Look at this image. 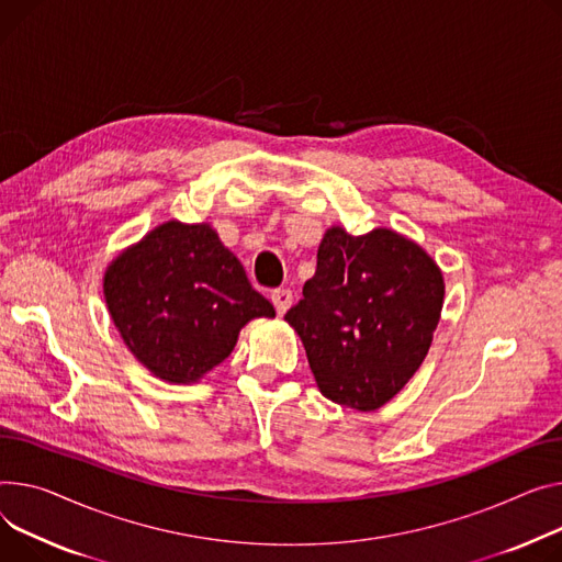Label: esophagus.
Here are the masks:
<instances>
[{
  "label": "esophagus",
  "mask_w": 562,
  "mask_h": 562,
  "mask_svg": "<svg viewBox=\"0 0 562 562\" xmlns=\"http://www.w3.org/2000/svg\"><path fill=\"white\" fill-rule=\"evenodd\" d=\"M271 303H273L276 312L282 316V314H286V310H289L291 303H293V293H291L289 289H276V291L271 293Z\"/></svg>",
  "instance_id": "obj_1"
}]
</instances>
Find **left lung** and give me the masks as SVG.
Masks as SVG:
<instances>
[{
	"instance_id": "1",
	"label": "left lung",
	"mask_w": 562,
	"mask_h": 562,
	"mask_svg": "<svg viewBox=\"0 0 562 562\" xmlns=\"http://www.w3.org/2000/svg\"><path fill=\"white\" fill-rule=\"evenodd\" d=\"M445 282L436 261L395 231L331 226L303 301L284 321L305 346L321 393L357 411L393 400L425 361Z\"/></svg>"
}]
</instances>
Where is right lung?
Masks as SVG:
<instances>
[{
    "label": "right lung",
    "instance_id": "add662e5",
    "mask_svg": "<svg viewBox=\"0 0 562 562\" xmlns=\"http://www.w3.org/2000/svg\"><path fill=\"white\" fill-rule=\"evenodd\" d=\"M103 295L142 366L169 384H194L226 359L241 327L276 316L210 223L167 221L110 261Z\"/></svg>",
    "mask_w": 562,
    "mask_h": 562
}]
</instances>
